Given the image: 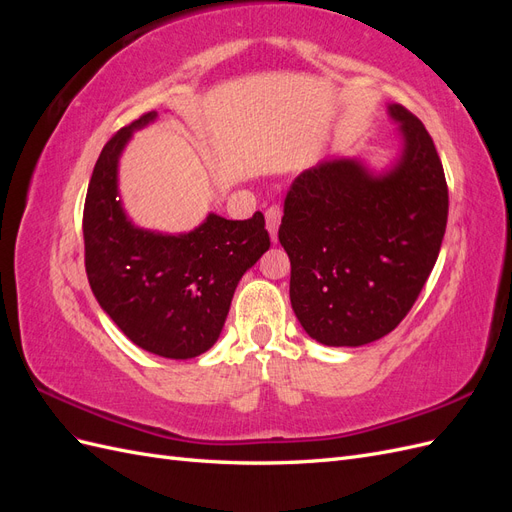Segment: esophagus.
<instances>
[{"mask_svg": "<svg viewBox=\"0 0 512 512\" xmlns=\"http://www.w3.org/2000/svg\"><path fill=\"white\" fill-rule=\"evenodd\" d=\"M265 218H267V230L271 235V241L275 243L277 241V228H280V222H282V209L275 207V205L269 207L267 213H265Z\"/></svg>", "mask_w": 512, "mask_h": 512, "instance_id": "esophagus-1", "label": "esophagus"}]
</instances>
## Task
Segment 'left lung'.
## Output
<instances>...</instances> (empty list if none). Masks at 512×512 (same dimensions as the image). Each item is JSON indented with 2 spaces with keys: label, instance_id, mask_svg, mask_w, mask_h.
Segmentation results:
<instances>
[{
  "label": "left lung",
  "instance_id": "obj_1",
  "mask_svg": "<svg viewBox=\"0 0 512 512\" xmlns=\"http://www.w3.org/2000/svg\"><path fill=\"white\" fill-rule=\"evenodd\" d=\"M401 151L374 173L331 158L292 181L280 243L290 303L324 346H365L406 318L436 265L448 218L444 168L421 119L389 104Z\"/></svg>",
  "mask_w": 512,
  "mask_h": 512
}]
</instances>
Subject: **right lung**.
Here are the masks:
<instances>
[{
	"mask_svg": "<svg viewBox=\"0 0 512 512\" xmlns=\"http://www.w3.org/2000/svg\"><path fill=\"white\" fill-rule=\"evenodd\" d=\"M151 111L108 141L91 175L85 211V269L100 307L130 342L164 359H194L222 333L232 294L269 250L265 215L226 220L209 213L190 232L138 228L119 198V158Z\"/></svg>",
	"mask_w": 512,
	"mask_h": 512,
	"instance_id": "add662e5",
	"label": "right lung"
}]
</instances>
